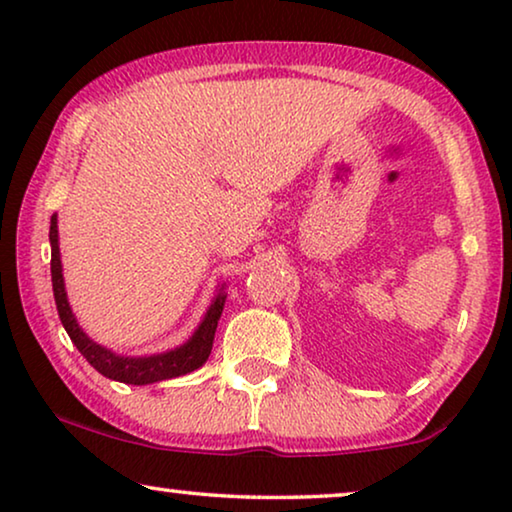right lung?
Returning a JSON list of instances; mask_svg holds the SVG:
<instances>
[{
  "mask_svg": "<svg viewBox=\"0 0 512 512\" xmlns=\"http://www.w3.org/2000/svg\"><path fill=\"white\" fill-rule=\"evenodd\" d=\"M48 240H51V279H53V296L55 305H58V314L62 326L76 349L86 356V361L93 366L97 373L116 382L125 384H153L172 380V377L193 373L198 370L202 363L209 359L214 345V333L216 326H219L223 305H226V293L219 289L216 293L214 303L209 305V310L198 326V331L193 333V338L184 342V345L177 349H170L165 354H153V356H118L111 352V349H104L88 338L86 333L81 331L79 324H76L72 307L67 303L65 293V279H62V263H60V247H58V216H51V233H48Z\"/></svg>",
  "mask_w": 512,
  "mask_h": 512,
  "instance_id": "add662e5",
  "label": "right lung"
}]
</instances>
